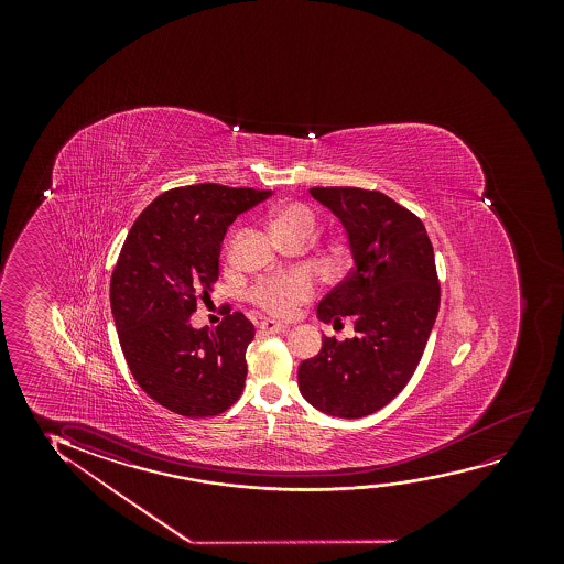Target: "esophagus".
<instances>
[{
  "label": "esophagus",
  "mask_w": 564,
  "mask_h": 564,
  "mask_svg": "<svg viewBox=\"0 0 564 564\" xmlns=\"http://www.w3.org/2000/svg\"><path fill=\"white\" fill-rule=\"evenodd\" d=\"M283 332V325L273 322V319H263L260 324V333L263 335H273V333Z\"/></svg>",
  "instance_id": "34e87169"
}]
</instances>
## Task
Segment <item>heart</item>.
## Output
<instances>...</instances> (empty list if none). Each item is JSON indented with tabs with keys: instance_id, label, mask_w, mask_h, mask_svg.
I'll use <instances>...</instances> for the list:
<instances>
[{
	"instance_id": "heart-1",
	"label": "heart",
	"mask_w": 564,
	"mask_h": 564,
	"mask_svg": "<svg viewBox=\"0 0 564 564\" xmlns=\"http://www.w3.org/2000/svg\"><path fill=\"white\" fill-rule=\"evenodd\" d=\"M273 227L281 239L299 232L310 235L316 229V214L302 202H291L275 209ZM248 296L254 306L268 312L271 316L289 317L293 316L302 304H306L316 296V281L308 271L293 270L275 273L258 281L250 289Z\"/></svg>"
}]
</instances>
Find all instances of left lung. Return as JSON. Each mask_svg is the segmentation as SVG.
<instances>
[{
    "label": "left lung",
    "mask_w": 564,
    "mask_h": 564,
    "mask_svg": "<svg viewBox=\"0 0 564 564\" xmlns=\"http://www.w3.org/2000/svg\"><path fill=\"white\" fill-rule=\"evenodd\" d=\"M310 194L347 229L355 268L317 306L355 337H324L299 368L304 399L329 416L362 417L383 409L409 383L440 312L441 285L422 219L379 191L314 186Z\"/></svg>",
    "instance_id": "1"
}]
</instances>
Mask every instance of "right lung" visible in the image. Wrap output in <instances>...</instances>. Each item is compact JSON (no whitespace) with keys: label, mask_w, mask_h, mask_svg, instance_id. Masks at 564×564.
Wrapping results in <instances>:
<instances>
[{"label":"right lung","mask_w":564,"mask_h":564,"mask_svg":"<svg viewBox=\"0 0 564 564\" xmlns=\"http://www.w3.org/2000/svg\"><path fill=\"white\" fill-rule=\"evenodd\" d=\"M270 194L177 186L160 194L124 239L109 286L119 343L142 391L175 414L217 416L245 389L252 322L229 312L216 329H193L188 319L214 291L227 227Z\"/></svg>","instance_id":"right-lung-1"}]
</instances>
